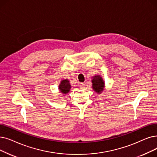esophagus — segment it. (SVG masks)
Here are the masks:
<instances>
[{
  "label": "esophagus",
  "mask_w": 157,
  "mask_h": 157,
  "mask_svg": "<svg viewBox=\"0 0 157 157\" xmlns=\"http://www.w3.org/2000/svg\"><path fill=\"white\" fill-rule=\"evenodd\" d=\"M85 84L83 83H81L79 84V86L81 88H85Z\"/></svg>",
  "instance_id": "34e87169"
}]
</instances>
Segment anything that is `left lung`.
I'll list each match as a JSON object with an SVG mask.
<instances>
[{
    "label": "left lung",
    "instance_id": "1",
    "mask_svg": "<svg viewBox=\"0 0 157 157\" xmlns=\"http://www.w3.org/2000/svg\"><path fill=\"white\" fill-rule=\"evenodd\" d=\"M92 82L93 89L97 93L100 94L104 90L103 89L105 87L104 81L100 76H99V75L98 76H95L93 77Z\"/></svg>",
    "mask_w": 157,
    "mask_h": 157
}]
</instances>
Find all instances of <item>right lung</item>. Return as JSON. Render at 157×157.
Wrapping results in <instances>:
<instances>
[{"label":"right lung","mask_w":157,"mask_h":157,"mask_svg":"<svg viewBox=\"0 0 157 157\" xmlns=\"http://www.w3.org/2000/svg\"><path fill=\"white\" fill-rule=\"evenodd\" d=\"M59 89L60 92L63 93V94H66L70 91L71 89V85L69 81L67 79L62 80L60 85H59Z\"/></svg>","instance_id":"1"}]
</instances>
